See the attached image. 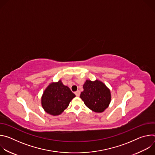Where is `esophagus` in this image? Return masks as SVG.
Masks as SVG:
<instances>
[{
    "instance_id": "34e87169",
    "label": "esophagus",
    "mask_w": 155,
    "mask_h": 155,
    "mask_svg": "<svg viewBox=\"0 0 155 155\" xmlns=\"http://www.w3.org/2000/svg\"><path fill=\"white\" fill-rule=\"evenodd\" d=\"M75 94H76L77 96H79L80 94V91L79 90H78V91H77L75 93Z\"/></svg>"
}]
</instances>
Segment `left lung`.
Masks as SVG:
<instances>
[{"label":"left lung","mask_w":155,"mask_h":155,"mask_svg":"<svg viewBox=\"0 0 155 155\" xmlns=\"http://www.w3.org/2000/svg\"><path fill=\"white\" fill-rule=\"evenodd\" d=\"M80 97L87 108L97 113L103 112L111 101L110 90L97 80L94 81L86 80L83 84V91Z\"/></svg>","instance_id":"obj_1"}]
</instances>
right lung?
Wrapping results in <instances>:
<instances>
[{
	"mask_svg": "<svg viewBox=\"0 0 155 155\" xmlns=\"http://www.w3.org/2000/svg\"><path fill=\"white\" fill-rule=\"evenodd\" d=\"M75 97L70 88L59 80L50 83L44 91L41 96V105L47 114L53 116L59 115L68 108Z\"/></svg>",
	"mask_w": 155,
	"mask_h": 155,
	"instance_id": "add662e5",
	"label": "right lung"
}]
</instances>
